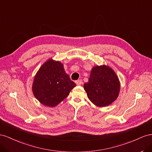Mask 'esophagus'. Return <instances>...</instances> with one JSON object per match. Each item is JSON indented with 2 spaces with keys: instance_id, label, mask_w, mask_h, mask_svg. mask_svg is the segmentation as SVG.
<instances>
[{
  "instance_id": "esophagus-1",
  "label": "esophagus",
  "mask_w": 152,
  "mask_h": 152,
  "mask_svg": "<svg viewBox=\"0 0 152 152\" xmlns=\"http://www.w3.org/2000/svg\"><path fill=\"white\" fill-rule=\"evenodd\" d=\"M75 83H76V84L77 85H80L82 84V83H83V82H82V80H79L76 81Z\"/></svg>"
}]
</instances>
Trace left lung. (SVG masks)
<instances>
[{"label": "left lung", "instance_id": "8db88e82", "mask_svg": "<svg viewBox=\"0 0 152 152\" xmlns=\"http://www.w3.org/2000/svg\"><path fill=\"white\" fill-rule=\"evenodd\" d=\"M83 86L90 101L98 107L110 105L118 97L120 90L118 76L106 65L94 66Z\"/></svg>", "mask_w": 152, "mask_h": 152}]
</instances>
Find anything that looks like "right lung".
Segmentation results:
<instances>
[{"mask_svg": "<svg viewBox=\"0 0 152 152\" xmlns=\"http://www.w3.org/2000/svg\"><path fill=\"white\" fill-rule=\"evenodd\" d=\"M75 86L76 83L65 71L63 64L50 58L36 74L32 88L39 102L53 107L64 100Z\"/></svg>", "mask_w": 152, "mask_h": 152, "instance_id": "right-lung-1", "label": "right lung"}]
</instances>
